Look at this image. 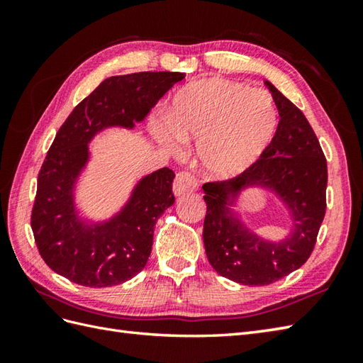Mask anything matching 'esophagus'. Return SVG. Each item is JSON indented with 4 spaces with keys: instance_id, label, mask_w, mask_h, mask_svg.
I'll list each match as a JSON object with an SVG mask.
<instances>
[{
    "instance_id": "obj_1",
    "label": "esophagus",
    "mask_w": 363,
    "mask_h": 363,
    "mask_svg": "<svg viewBox=\"0 0 363 363\" xmlns=\"http://www.w3.org/2000/svg\"><path fill=\"white\" fill-rule=\"evenodd\" d=\"M198 187V182L194 176L187 172H181L176 174V179L173 182V194L174 196H181L186 194H191Z\"/></svg>"
}]
</instances>
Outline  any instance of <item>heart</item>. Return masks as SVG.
I'll return each mask as SVG.
<instances>
[{"mask_svg":"<svg viewBox=\"0 0 363 363\" xmlns=\"http://www.w3.org/2000/svg\"><path fill=\"white\" fill-rule=\"evenodd\" d=\"M276 106L267 91L221 78H206L177 91L169 118L154 121V135L168 151L196 142L203 172L221 179L243 172L276 134Z\"/></svg>","mask_w":363,"mask_h":363,"instance_id":"obj_1","label":"heart"}]
</instances>
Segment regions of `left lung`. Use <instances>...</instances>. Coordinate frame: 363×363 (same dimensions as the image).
I'll list each match as a JSON object with an SVG mask.
<instances>
[{
  "instance_id": "8db88e82",
  "label": "left lung",
  "mask_w": 363,
  "mask_h": 363,
  "mask_svg": "<svg viewBox=\"0 0 363 363\" xmlns=\"http://www.w3.org/2000/svg\"><path fill=\"white\" fill-rule=\"evenodd\" d=\"M265 84L281 117L272 143L242 174L203 186L207 259L220 276L243 285L273 284L304 265L326 212L328 165L318 138L304 113ZM252 188L272 193L288 212L282 239L260 236L244 221L240 199Z\"/></svg>"
}]
</instances>
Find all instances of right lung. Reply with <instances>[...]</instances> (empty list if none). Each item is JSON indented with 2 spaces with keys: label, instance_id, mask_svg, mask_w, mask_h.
<instances>
[{
  "label": "right lung",
  "instance_id": "obj_1",
  "mask_svg": "<svg viewBox=\"0 0 363 363\" xmlns=\"http://www.w3.org/2000/svg\"><path fill=\"white\" fill-rule=\"evenodd\" d=\"M174 72L104 79L60 126L37 179L30 217L38 252L52 272L86 287H112L145 268L156 221L172 207L174 173L160 168L138 179L118 211L91 218L78 206V184L91 160L90 143L107 129L133 130L176 82Z\"/></svg>",
  "mask_w": 363,
  "mask_h": 363
}]
</instances>
